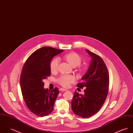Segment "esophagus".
I'll return each mask as SVG.
<instances>
[{
  "label": "esophagus",
  "instance_id": "1",
  "mask_svg": "<svg viewBox=\"0 0 133 133\" xmlns=\"http://www.w3.org/2000/svg\"><path fill=\"white\" fill-rule=\"evenodd\" d=\"M67 90H67V89H59V91H67Z\"/></svg>",
  "mask_w": 133,
  "mask_h": 133
}]
</instances>
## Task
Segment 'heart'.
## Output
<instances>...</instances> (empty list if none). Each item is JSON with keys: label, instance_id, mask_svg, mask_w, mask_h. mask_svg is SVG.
I'll list each match as a JSON object with an SVG mask.
<instances>
[{"label": "heart", "instance_id": "b5f03b06", "mask_svg": "<svg viewBox=\"0 0 133 133\" xmlns=\"http://www.w3.org/2000/svg\"><path fill=\"white\" fill-rule=\"evenodd\" d=\"M68 63L73 67L79 66L81 62V58L76 53H69L65 55L64 57ZM59 59L55 58L52 59L50 63V68L51 72H56L58 68ZM58 83L64 87H68L71 84L75 81V77L71 75H63L58 78Z\"/></svg>", "mask_w": 133, "mask_h": 133}]
</instances>
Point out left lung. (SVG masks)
I'll list each match as a JSON object with an SVG mask.
<instances>
[{"label": "left lung", "instance_id": "8db88e82", "mask_svg": "<svg viewBox=\"0 0 133 133\" xmlns=\"http://www.w3.org/2000/svg\"><path fill=\"white\" fill-rule=\"evenodd\" d=\"M91 57L88 70L82 77L77 87H85L84 95L74 92L71 102L74 113L82 118H88L96 113L107 98L109 85V75L103 59L99 56L86 49Z\"/></svg>", "mask_w": 133, "mask_h": 133}]
</instances>
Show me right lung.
I'll use <instances>...</instances> for the list:
<instances>
[{
    "label": "right lung",
    "mask_w": 133,
    "mask_h": 133,
    "mask_svg": "<svg viewBox=\"0 0 133 133\" xmlns=\"http://www.w3.org/2000/svg\"><path fill=\"white\" fill-rule=\"evenodd\" d=\"M62 51L52 47H42L34 51L23 65L20 79L22 94L28 108L38 116L48 115L54 110L59 90L44 89L43 81L50 76L51 59Z\"/></svg>",
    "instance_id": "add662e5"
}]
</instances>
